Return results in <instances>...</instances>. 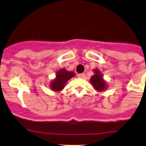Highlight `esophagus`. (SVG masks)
<instances>
[{
  "label": "esophagus",
  "instance_id": "1",
  "mask_svg": "<svg viewBox=\"0 0 146 146\" xmlns=\"http://www.w3.org/2000/svg\"><path fill=\"white\" fill-rule=\"evenodd\" d=\"M78 78H84L85 77V74L84 73H80V74L78 75Z\"/></svg>",
  "mask_w": 146,
  "mask_h": 146
}]
</instances>
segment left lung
<instances>
[{"instance_id":"8db88e82","label":"left lung","mask_w":146,"mask_h":146,"mask_svg":"<svg viewBox=\"0 0 146 146\" xmlns=\"http://www.w3.org/2000/svg\"><path fill=\"white\" fill-rule=\"evenodd\" d=\"M95 74L90 78V83L92 86L98 91H104L108 88V85L103 78V75L98 68L93 70Z\"/></svg>"}]
</instances>
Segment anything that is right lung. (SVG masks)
Returning <instances> with one entry per match:
<instances>
[{
    "label": "right lung",
    "mask_w": 146,
    "mask_h": 146,
    "mask_svg": "<svg viewBox=\"0 0 146 146\" xmlns=\"http://www.w3.org/2000/svg\"><path fill=\"white\" fill-rule=\"evenodd\" d=\"M74 76L75 73L73 71H68L66 68H62L57 71L56 78L52 80L49 84L50 88L54 91H60L64 88L68 80Z\"/></svg>",
    "instance_id": "1"
}]
</instances>
